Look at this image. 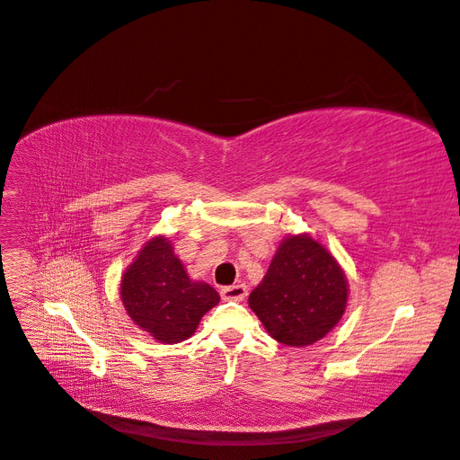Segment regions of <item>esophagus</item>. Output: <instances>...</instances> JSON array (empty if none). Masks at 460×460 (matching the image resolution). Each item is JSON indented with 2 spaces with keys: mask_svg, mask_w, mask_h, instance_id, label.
Segmentation results:
<instances>
[{
  "mask_svg": "<svg viewBox=\"0 0 460 460\" xmlns=\"http://www.w3.org/2000/svg\"><path fill=\"white\" fill-rule=\"evenodd\" d=\"M222 299L226 301H243L247 296V286L243 284H234V286H226L220 289Z\"/></svg>",
  "mask_w": 460,
  "mask_h": 460,
  "instance_id": "1",
  "label": "esophagus"
}]
</instances>
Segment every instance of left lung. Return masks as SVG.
<instances>
[{"label":"left lung","mask_w":460,"mask_h":460,"mask_svg":"<svg viewBox=\"0 0 460 460\" xmlns=\"http://www.w3.org/2000/svg\"><path fill=\"white\" fill-rule=\"evenodd\" d=\"M347 280L326 249L309 235H291L278 249L249 307L270 336L289 347L324 338L340 323Z\"/></svg>","instance_id":"obj_1"}]
</instances>
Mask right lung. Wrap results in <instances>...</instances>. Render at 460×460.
<instances>
[{
	"mask_svg": "<svg viewBox=\"0 0 460 460\" xmlns=\"http://www.w3.org/2000/svg\"><path fill=\"white\" fill-rule=\"evenodd\" d=\"M120 296L134 323L163 343L188 340L220 301L211 286L190 280L171 242L161 235L147 242L124 272Z\"/></svg>",
	"mask_w": 460,
	"mask_h": 460,
	"instance_id": "1",
	"label": "right lung"
}]
</instances>
